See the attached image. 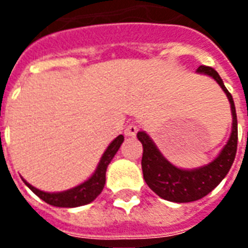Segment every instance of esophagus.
Returning <instances> with one entry per match:
<instances>
[{
	"instance_id": "esophagus-1",
	"label": "esophagus",
	"mask_w": 248,
	"mask_h": 248,
	"mask_svg": "<svg viewBox=\"0 0 248 248\" xmlns=\"http://www.w3.org/2000/svg\"><path fill=\"white\" fill-rule=\"evenodd\" d=\"M138 126L135 124H130L127 127L124 128V135L126 136H135V134L138 132Z\"/></svg>"
}]
</instances>
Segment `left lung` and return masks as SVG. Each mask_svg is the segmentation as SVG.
I'll return each instance as SVG.
<instances>
[{
    "label": "left lung",
    "mask_w": 248,
    "mask_h": 248,
    "mask_svg": "<svg viewBox=\"0 0 248 248\" xmlns=\"http://www.w3.org/2000/svg\"><path fill=\"white\" fill-rule=\"evenodd\" d=\"M197 73L211 77L219 83L231 103L232 110V132L227 144L220 151L214 161L197 169H179L167 161L159 152L155 143L145 131L138 132V139L143 144V169L144 180L148 186L161 198L176 203H186L201 200L207 196L212 189H215L229 172L237 153V141H238V124H237V113L233 97L227 87L224 86L223 79L219 73L211 67L201 65Z\"/></svg>",
    "instance_id": "1"
}]
</instances>
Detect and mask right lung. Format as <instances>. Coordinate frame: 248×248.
I'll return each mask as SVG.
<instances>
[{"mask_svg":"<svg viewBox=\"0 0 248 248\" xmlns=\"http://www.w3.org/2000/svg\"><path fill=\"white\" fill-rule=\"evenodd\" d=\"M124 135H118L116 139L113 140L112 143L109 144L108 148L105 149L104 155H101L100 162L97 165L95 172L83 181L82 184L77 185L75 188L68 189V190H63V192H44L40 189L34 188L33 185H31L27 180L23 179L24 184L32 190L36 196H38L42 201H45L46 203L51 204V206H56V207H78V206H83V204L91 203L95 198L101 193L103 188L105 185V172H107V167L113 159V157L116 155V153L120 149L121 144L124 143Z\"/></svg>","mask_w":248,"mask_h":248,"instance_id":"1","label":"right lung"}]
</instances>
